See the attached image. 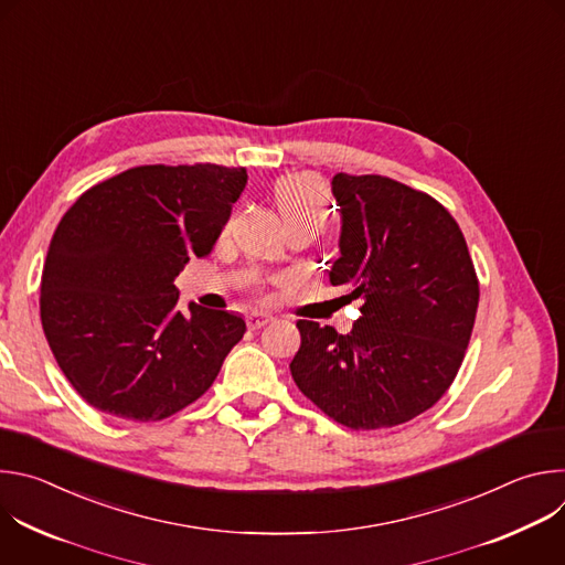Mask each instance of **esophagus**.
<instances>
[{"label":"esophagus","mask_w":565,"mask_h":565,"mask_svg":"<svg viewBox=\"0 0 565 565\" xmlns=\"http://www.w3.org/2000/svg\"><path fill=\"white\" fill-rule=\"evenodd\" d=\"M246 321H248V329L257 331V329H262V327L270 324V321H273V315H268V312H250V315L246 317Z\"/></svg>","instance_id":"34e87169"}]
</instances>
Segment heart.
I'll use <instances>...</instances> for the list:
<instances>
[{
  "instance_id": "obj_1",
  "label": "heart",
  "mask_w": 565,
  "mask_h": 565,
  "mask_svg": "<svg viewBox=\"0 0 565 565\" xmlns=\"http://www.w3.org/2000/svg\"><path fill=\"white\" fill-rule=\"evenodd\" d=\"M275 201L286 225L310 221L324 225L329 216V192L312 174H290L275 185Z\"/></svg>"
}]
</instances>
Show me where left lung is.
Returning <instances> with one entry per match:
<instances>
[{
	"instance_id": "left-lung-1",
	"label": "left lung",
	"mask_w": 565,
	"mask_h": 565,
	"mask_svg": "<svg viewBox=\"0 0 565 565\" xmlns=\"http://www.w3.org/2000/svg\"><path fill=\"white\" fill-rule=\"evenodd\" d=\"M342 214L333 286L362 299L349 335L299 319L290 362L299 391L351 429L425 414L454 382L471 338L478 279L454 216L393 179L335 174Z\"/></svg>"
}]
</instances>
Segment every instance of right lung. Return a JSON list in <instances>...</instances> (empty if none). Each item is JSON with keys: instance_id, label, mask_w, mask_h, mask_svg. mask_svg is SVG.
<instances>
[{"instance_id": "obj_1", "label": "right lung", "mask_w": 565, "mask_h": 565, "mask_svg": "<svg viewBox=\"0 0 565 565\" xmlns=\"http://www.w3.org/2000/svg\"><path fill=\"white\" fill-rule=\"evenodd\" d=\"M246 183V168L142 166L62 216L42 270V329L92 407L153 423L212 386L246 321L194 301L183 312L174 279L212 253Z\"/></svg>"}]
</instances>
